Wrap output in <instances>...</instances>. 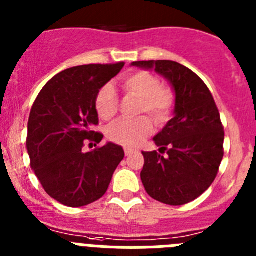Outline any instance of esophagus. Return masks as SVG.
Listing matches in <instances>:
<instances>
[{"label":"esophagus","instance_id":"34e87169","mask_svg":"<svg viewBox=\"0 0 256 256\" xmlns=\"http://www.w3.org/2000/svg\"><path fill=\"white\" fill-rule=\"evenodd\" d=\"M124 150H125V156H131L132 153H135V150H134V149H131V148H125Z\"/></svg>","mask_w":256,"mask_h":256}]
</instances>
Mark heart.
I'll return each mask as SVG.
<instances>
[{
	"label": "heart",
	"mask_w": 256,
	"mask_h": 256,
	"mask_svg": "<svg viewBox=\"0 0 256 256\" xmlns=\"http://www.w3.org/2000/svg\"><path fill=\"white\" fill-rule=\"evenodd\" d=\"M121 88L128 96L139 98L138 114H149L156 125L170 118L174 110V96L171 90L162 86L160 80L148 71H135L121 79ZM120 100L112 85L106 84L96 96V110L104 121L114 118L118 112ZM153 130L149 117L135 120H120L108 128L107 136L111 142L125 146H136Z\"/></svg>",
	"instance_id": "heart-1"
}]
</instances>
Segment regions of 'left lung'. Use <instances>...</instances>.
Listing matches in <instances>:
<instances>
[{"instance_id":"1","label":"left lung","mask_w":256,"mask_h":256,"mask_svg":"<svg viewBox=\"0 0 256 256\" xmlns=\"http://www.w3.org/2000/svg\"><path fill=\"white\" fill-rule=\"evenodd\" d=\"M131 65L154 68L171 82L176 94L174 117L153 139L160 153L142 152V185L158 202L188 204L213 184L224 154V130L217 104L206 82L178 62L158 60Z\"/></svg>"}]
</instances>
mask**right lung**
<instances>
[{"label": "right lung", "instance_id": "right-lung-1", "mask_svg": "<svg viewBox=\"0 0 256 256\" xmlns=\"http://www.w3.org/2000/svg\"><path fill=\"white\" fill-rule=\"evenodd\" d=\"M82 65L62 71L39 92L28 121L30 167L48 195L66 206H88L106 194L125 153L107 142L85 153L86 142L100 144L96 96L124 68Z\"/></svg>", "mask_w": 256, "mask_h": 256}]
</instances>
